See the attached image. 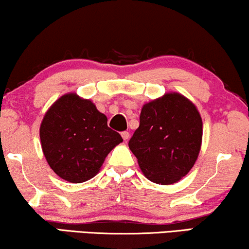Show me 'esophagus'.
<instances>
[{"instance_id":"34e87169","label":"esophagus","mask_w":249,"mask_h":249,"mask_svg":"<svg viewBox=\"0 0 249 249\" xmlns=\"http://www.w3.org/2000/svg\"><path fill=\"white\" fill-rule=\"evenodd\" d=\"M121 137L124 138V142L128 141V138H129V132H128V131H122V132H121Z\"/></svg>"}]
</instances>
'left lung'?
Instances as JSON below:
<instances>
[{
	"mask_svg": "<svg viewBox=\"0 0 249 249\" xmlns=\"http://www.w3.org/2000/svg\"><path fill=\"white\" fill-rule=\"evenodd\" d=\"M202 137L203 122L195 104L179 93H166L142 105L129 148L146 178L172 185L195 164Z\"/></svg>",
	"mask_w": 249,
	"mask_h": 249,
	"instance_id": "1",
	"label": "left lung"
}]
</instances>
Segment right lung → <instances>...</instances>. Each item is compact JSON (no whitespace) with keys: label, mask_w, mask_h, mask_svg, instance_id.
Returning <instances> with one entry per match:
<instances>
[{"label":"right lung","mask_w":249,"mask_h":249,"mask_svg":"<svg viewBox=\"0 0 249 249\" xmlns=\"http://www.w3.org/2000/svg\"><path fill=\"white\" fill-rule=\"evenodd\" d=\"M39 137L51 169L73 183L93 178L108 153L122 142L121 136L107 127V115L76 93L54 102L40 124Z\"/></svg>","instance_id":"1"}]
</instances>
